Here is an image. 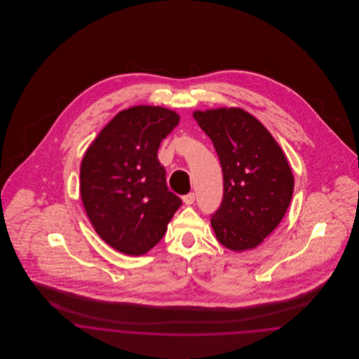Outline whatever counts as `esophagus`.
<instances>
[{
	"instance_id": "obj_1",
	"label": "esophagus",
	"mask_w": 359,
	"mask_h": 359,
	"mask_svg": "<svg viewBox=\"0 0 359 359\" xmlns=\"http://www.w3.org/2000/svg\"><path fill=\"white\" fill-rule=\"evenodd\" d=\"M182 201H184V203L187 205H191L194 202H195V194L194 192H189L188 195H185L184 198H182Z\"/></svg>"
}]
</instances>
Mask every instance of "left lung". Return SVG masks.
I'll list each match as a JSON object with an SVG mask.
<instances>
[{
    "label": "left lung",
    "instance_id": "obj_1",
    "mask_svg": "<svg viewBox=\"0 0 359 359\" xmlns=\"http://www.w3.org/2000/svg\"><path fill=\"white\" fill-rule=\"evenodd\" d=\"M195 120L218 154L224 195L211 226L229 250L255 249L282 221L294 180L280 147L242 109L195 111Z\"/></svg>",
    "mask_w": 359,
    "mask_h": 359
}]
</instances>
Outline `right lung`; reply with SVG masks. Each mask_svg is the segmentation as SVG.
<instances>
[{
    "instance_id": "1",
    "label": "right lung",
    "mask_w": 359,
    "mask_h": 359,
    "mask_svg": "<svg viewBox=\"0 0 359 359\" xmlns=\"http://www.w3.org/2000/svg\"><path fill=\"white\" fill-rule=\"evenodd\" d=\"M180 116L158 106L120 111L84 154L80 194L97 233L113 249L141 256L156 246L182 201L165 184L160 142Z\"/></svg>"
}]
</instances>
